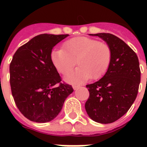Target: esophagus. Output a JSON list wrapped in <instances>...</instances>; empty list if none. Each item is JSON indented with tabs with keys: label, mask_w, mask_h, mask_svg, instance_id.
Listing matches in <instances>:
<instances>
[{
	"label": "esophagus",
	"mask_w": 147,
	"mask_h": 147,
	"mask_svg": "<svg viewBox=\"0 0 147 147\" xmlns=\"http://www.w3.org/2000/svg\"><path fill=\"white\" fill-rule=\"evenodd\" d=\"M72 88H73L74 90H76V89H77V88H79V85H72Z\"/></svg>",
	"instance_id": "obj_1"
}]
</instances>
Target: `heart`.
Wrapping results in <instances>:
<instances>
[{
	"label": "heart",
	"instance_id": "heart-1",
	"mask_svg": "<svg viewBox=\"0 0 147 147\" xmlns=\"http://www.w3.org/2000/svg\"><path fill=\"white\" fill-rule=\"evenodd\" d=\"M111 58L112 50L108 43L86 36L67 40L62 49L53 50L50 54L53 66L63 76L78 65V68L65 77L71 83L82 82L89 77L100 78L109 68Z\"/></svg>",
	"mask_w": 147,
	"mask_h": 147
}]
</instances>
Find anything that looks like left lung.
Segmentation results:
<instances>
[{
    "mask_svg": "<svg viewBox=\"0 0 147 147\" xmlns=\"http://www.w3.org/2000/svg\"><path fill=\"white\" fill-rule=\"evenodd\" d=\"M91 36L109 44L112 58L105 76L86 85L89 98L85 110L94 121L111 123L124 115L137 98L140 82L139 60L134 51L116 36L105 33Z\"/></svg>",
    "mask_w": 147,
    "mask_h": 147,
    "instance_id": "obj_1",
    "label": "left lung"
}]
</instances>
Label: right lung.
<instances>
[{"label": "right lung", "mask_w": 147, "mask_h": 147, "mask_svg": "<svg viewBox=\"0 0 147 147\" xmlns=\"http://www.w3.org/2000/svg\"><path fill=\"white\" fill-rule=\"evenodd\" d=\"M68 34H40L16 51L10 64L11 92L17 108L30 121H53L72 93L51 62L52 49Z\"/></svg>", "instance_id": "obj_1"}]
</instances>
